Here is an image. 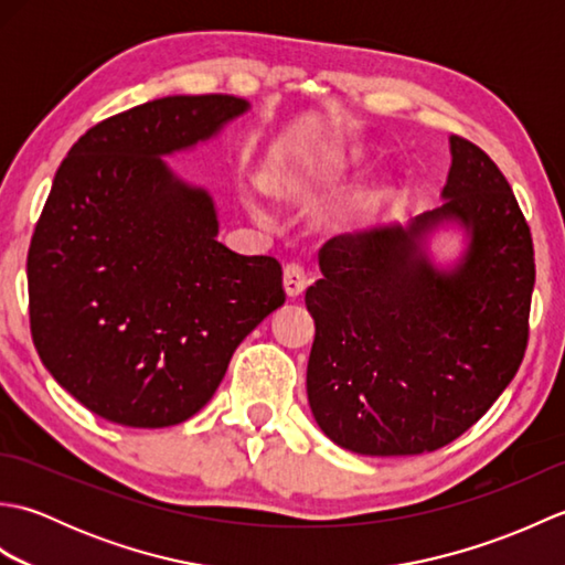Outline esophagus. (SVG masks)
<instances>
[{
	"label": "esophagus",
	"mask_w": 565,
	"mask_h": 565,
	"mask_svg": "<svg viewBox=\"0 0 565 565\" xmlns=\"http://www.w3.org/2000/svg\"><path fill=\"white\" fill-rule=\"evenodd\" d=\"M308 286V276L301 264H286L284 267V291L289 298H298Z\"/></svg>",
	"instance_id": "34e87169"
}]
</instances>
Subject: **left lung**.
<instances>
[{"instance_id":"1","label":"left lung","mask_w":565,"mask_h":565,"mask_svg":"<svg viewBox=\"0 0 565 565\" xmlns=\"http://www.w3.org/2000/svg\"><path fill=\"white\" fill-rule=\"evenodd\" d=\"M444 203L320 249L306 291L316 320L308 403L318 427L364 456L435 451L481 419L518 374L530 338L534 247L508 179L488 154L449 138ZM459 224L454 268L426 257V235Z\"/></svg>"}]
</instances>
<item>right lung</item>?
<instances>
[{
  "label": "right lung",
  "instance_id": "1",
  "mask_svg": "<svg viewBox=\"0 0 565 565\" xmlns=\"http://www.w3.org/2000/svg\"><path fill=\"white\" fill-rule=\"evenodd\" d=\"M247 109L231 94L154 99L89 128L57 167L29 247L31 334L60 386L109 423L196 415L286 301L281 264L218 243L209 191L162 160Z\"/></svg>",
  "mask_w": 565,
  "mask_h": 565
}]
</instances>
